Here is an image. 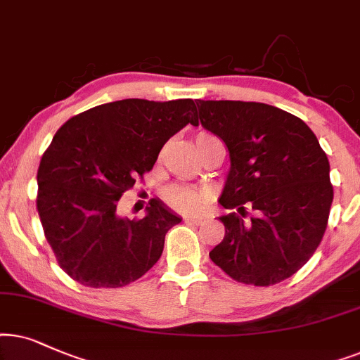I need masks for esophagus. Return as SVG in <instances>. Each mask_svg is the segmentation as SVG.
Listing matches in <instances>:
<instances>
[{
    "mask_svg": "<svg viewBox=\"0 0 360 360\" xmlns=\"http://www.w3.org/2000/svg\"><path fill=\"white\" fill-rule=\"evenodd\" d=\"M186 222L189 224H194V225H202L205 222L204 217H184Z\"/></svg>",
    "mask_w": 360,
    "mask_h": 360,
    "instance_id": "obj_1",
    "label": "esophagus"
}]
</instances>
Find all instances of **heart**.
<instances>
[{
	"label": "heart",
	"mask_w": 360,
	"mask_h": 360,
	"mask_svg": "<svg viewBox=\"0 0 360 360\" xmlns=\"http://www.w3.org/2000/svg\"><path fill=\"white\" fill-rule=\"evenodd\" d=\"M209 138H212V135H209V133H199L195 136V145L200 146ZM162 198H165V202L171 209L177 210V212L198 214L207 205L210 194L207 189L194 188V186L172 184L169 188H166L165 193H162Z\"/></svg>",
	"instance_id": "heart-1"
}]
</instances>
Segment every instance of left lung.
<instances>
[{
	"mask_svg": "<svg viewBox=\"0 0 360 360\" xmlns=\"http://www.w3.org/2000/svg\"><path fill=\"white\" fill-rule=\"evenodd\" d=\"M200 124L225 143L219 202L225 237L210 260L238 283L270 286L295 275L319 247L334 191L329 161L303 120L240 100H198ZM254 210L245 224L246 207Z\"/></svg>",
	"mask_w": 360,
	"mask_h": 360,
	"instance_id": "obj_1",
	"label": "left lung"
}]
</instances>
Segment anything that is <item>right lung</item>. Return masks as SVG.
<instances>
[{"label": "right lung", "mask_w": 360, "mask_h": 360, "mask_svg": "<svg viewBox=\"0 0 360 360\" xmlns=\"http://www.w3.org/2000/svg\"><path fill=\"white\" fill-rule=\"evenodd\" d=\"M191 98H127L72 117L57 130L37 169V212L59 266L90 288H120L160 260L166 232L181 217L151 199L143 219L117 205L161 148L195 123Z\"/></svg>", "instance_id": "add662e5"}]
</instances>
